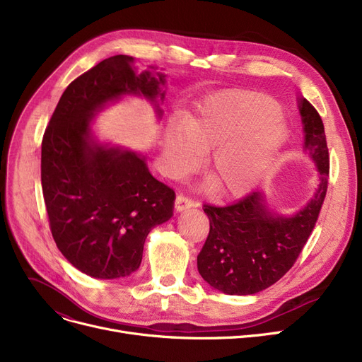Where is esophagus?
I'll return each instance as SVG.
<instances>
[{
	"label": "esophagus",
	"instance_id": "1",
	"mask_svg": "<svg viewBox=\"0 0 362 362\" xmlns=\"http://www.w3.org/2000/svg\"><path fill=\"white\" fill-rule=\"evenodd\" d=\"M197 205H198V202L195 199L189 198L183 194L176 197V204H175L176 211H183V210H187V208H192V206H197Z\"/></svg>",
	"mask_w": 362,
	"mask_h": 362
}]
</instances>
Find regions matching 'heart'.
<instances>
[{"label": "heart", "instance_id": "b5f03b06", "mask_svg": "<svg viewBox=\"0 0 362 362\" xmlns=\"http://www.w3.org/2000/svg\"><path fill=\"white\" fill-rule=\"evenodd\" d=\"M280 108L257 92L232 90L205 100L185 124H170L165 160L173 173L192 168L205 154V177L217 197H239L270 170L286 142Z\"/></svg>", "mask_w": 362, "mask_h": 362}]
</instances>
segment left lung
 <instances>
[{
  "label": "left lung",
  "mask_w": 362,
  "mask_h": 362,
  "mask_svg": "<svg viewBox=\"0 0 362 362\" xmlns=\"http://www.w3.org/2000/svg\"><path fill=\"white\" fill-rule=\"evenodd\" d=\"M305 142L320 171L311 201L291 217L274 216L259 192L216 206L204 204L210 233L198 254V272L214 289L227 295H254L286 274L298 259L317 223L327 192L329 148L318 111L299 98Z\"/></svg>",
  "instance_id": "8db88e82"
}]
</instances>
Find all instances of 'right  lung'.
Here are the masks:
<instances>
[{
	"instance_id": "1",
	"label": "right lung",
	"mask_w": 362,
	"mask_h": 362,
	"mask_svg": "<svg viewBox=\"0 0 362 362\" xmlns=\"http://www.w3.org/2000/svg\"><path fill=\"white\" fill-rule=\"evenodd\" d=\"M133 64V57L114 55L74 79L42 138L41 182L52 238L71 265L95 279L136 272L148 233L173 216L176 194L149 173L144 156L90 138L93 114L123 95H142L161 114L165 76L138 73Z\"/></svg>"
}]
</instances>
